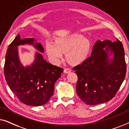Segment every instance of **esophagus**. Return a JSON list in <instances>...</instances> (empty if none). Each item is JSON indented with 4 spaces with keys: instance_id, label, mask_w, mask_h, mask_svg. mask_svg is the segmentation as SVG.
<instances>
[{
    "instance_id": "obj_1",
    "label": "esophagus",
    "mask_w": 129,
    "mask_h": 129,
    "mask_svg": "<svg viewBox=\"0 0 129 129\" xmlns=\"http://www.w3.org/2000/svg\"><path fill=\"white\" fill-rule=\"evenodd\" d=\"M71 71V69L70 68H65L64 70V72L65 74H68L70 73Z\"/></svg>"
}]
</instances>
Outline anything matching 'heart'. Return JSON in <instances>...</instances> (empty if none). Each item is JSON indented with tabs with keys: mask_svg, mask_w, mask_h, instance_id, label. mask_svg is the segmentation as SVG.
<instances>
[{
	"mask_svg": "<svg viewBox=\"0 0 129 129\" xmlns=\"http://www.w3.org/2000/svg\"><path fill=\"white\" fill-rule=\"evenodd\" d=\"M46 51L50 60L57 64L65 52L66 59L72 64H77L86 57L90 43L81 34L74 33L56 38L54 43L47 42Z\"/></svg>",
	"mask_w": 129,
	"mask_h": 129,
	"instance_id": "heart-1",
	"label": "heart"
}]
</instances>
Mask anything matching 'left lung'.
<instances>
[{
  "instance_id": "8db88e82",
  "label": "left lung",
  "mask_w": 129,
  "mask_h": 129,
  "mask_svg": "<svg viewBox=\"0 0 129 129\" xmlns=\"http://www.w3.org/2000/svg\"><path fill=\"white\" fill-rule=\"evenodd\" d=\"M78 76L77 93L86 105L107 102L115 96L126 76L122 43L98 40L90 56L73 68Z\"/></svg>"
}]
</instances>
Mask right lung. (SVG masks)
Segmentation results:
<instances>
[{
  "label": "right lung",
  "instance_id": "1",
  "mask_svg": "<svg viewBox=\"0 0 129 129\" xmlns=\"http://www.w3.org/2000/svg\"><path fill=\"white\" fill-rule=\"evenodd\" d=\"M26 44L33 46L39 52H44L41 43L34 38L21 39L18 34L7 50L5 79L20 101L27 105L41 106L53 95L54 85L60 78L63 69L47 62L39 52H36L33 62L24 67L20 61L18 47Z\"/></svg>",
  "mask_w": 129,
  "mask_h": 129
}]
</instances>
